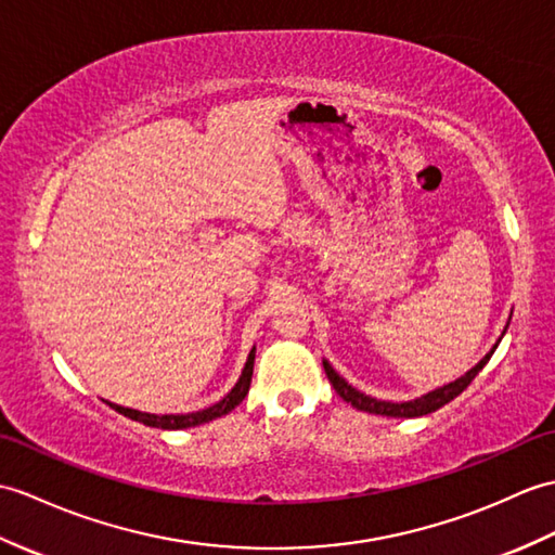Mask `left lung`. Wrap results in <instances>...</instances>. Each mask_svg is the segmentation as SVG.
<instances>
[{"label": "left lung", "instance_id": "left-lung-1", "mask_svg": "<svg viewBox=\"0 0 555 555\" xmlns=\"http://www.w3.org/2000/svg\"><path fill=\"white\" fill-rule=\"evenodd\" d=\"M506 333V331H504ZM501 343V338L496 340V345ZM496 345L489 350L478 364H475L466 376L456 378L454 383L444 385V388H437L428 395H423L418 399H411V402H383V399H376V397H369L364 392H359L357 388H352L350 383H347L345 378H340L336 371H333V366L324 359V371L326 376L331 380L333 388H336V392L345 399V402H350L354 409L359 411H369V414H378V416H392V418H416V416H425V414H433V411H437L440 406L452 402L454 397H459L463 390L468 388V385L473 383V378L478 376V373L485 369V364L489 362V357L494 354Z\"/></svg>", "mask_w": 555, "mask_h": 555}]
</instances>
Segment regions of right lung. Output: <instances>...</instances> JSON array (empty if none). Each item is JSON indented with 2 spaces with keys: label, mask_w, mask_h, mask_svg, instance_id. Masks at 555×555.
Masks as SVG:
<instances>
[{
  "label": "right lung",
  "mask_w": 555,
  "mask_h": 555,
  "mask_svg": "<svg viewBox=\"0 0 555 555\" xmlns=\"http://www.w3.org/2000/svg\"><path fill=\"white\" fill-rule=\"evenodd\" d=\"M253 364H255V347L248 354V362L246 366H243V373L238 383L231 388V392L227 397L219 399L217 404L203 409V411H193V414H165V416H156V414H144V411H137V409H125V406H118V404H111L118 414L132 418V421H139L144 425H151V428H163V430H182V428H193V425H201V423H208L212 418H219L229 414L231 409H236L243 399H246L248 390H250V378H253Z\"/></svg>",
  "instance_id": "1"
}]
</instances>
